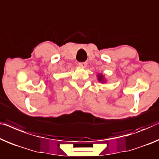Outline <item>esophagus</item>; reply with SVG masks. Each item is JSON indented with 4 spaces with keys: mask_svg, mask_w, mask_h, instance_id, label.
Wrapping results in <instances>:
<instances>
[{
    "mask_svg": "<svg viewBox=\"0 0 159 159\" xmlns=\"http://www.w3.org/2000/svg\"><path fill=\"white\" fill-rule=\"evenodd\" d=\"M79 65L80 66H81V67H86V66H87V63L86 62H80L79 63Z\"/></svg>",
    "mask_w": 159,
    "mask_h": 159,
    "instance_id": "1",
    "label": "esophagus"
}]
</instances>
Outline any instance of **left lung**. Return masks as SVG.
<instances>
[{"label":"left lung","instance_id":"1","mask_svg":"<svg viewBox=\"0 0 159 159\" xmlns=\"http://www.w3.org/2000/svg\"><path fill=\"white\" fill-rule=\"evenodd\" d=\"M98 80L99 81H101V82H103V76L102 75H98Z\"/></svg>","mask_w":159,"mask_h":159}]
</instances>
